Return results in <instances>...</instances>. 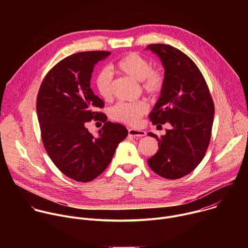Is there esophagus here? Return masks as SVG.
I'll return each mask as SVG.
<instances>
[{
  "mask_svg": "<svg viewBox=\"0 0 248 248\" xmlns=\"http://www.w3.org/2000/svg\"><path fill=\"white\" fill-rule=\"evenodd\" d=\"M128 135L132 136V137H142V136L146 135V132L144 130L130 128V129H128Z\"/></svg>",
  "mask_w": 248,
  "mask_h": 248,
  "instance_id": "1",
  "label": "esophagus"
}]
</instances>
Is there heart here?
<instances>
[{
	"label": "heart",
	"instance_id": "heart-1",
	"mask_svg": "<svg viewBox=\"0 0 248 248\" xmlns=\"http://www.w3.org/2000/svg\"><path fill=\"white\" fill-rule=\"evenodd\" d=\"M115 68L137 81H140L142 90L152 96L162 92L166 83V76L161 68L152 67L150 61L136 53H128L122 57L116 63ZM95 88L106 101L112 99V74L107 68H102L96 75ZM148 112V104L139 100L136 102H120L110 110L113 120L128 124H138L141 117Z\"/></svg>",
	"mask_w": 248,
	"mask_h": 248
}]
</instances>
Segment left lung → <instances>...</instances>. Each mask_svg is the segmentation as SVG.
<instances>
[{
    "label": "left lung",
    "mask_w": 248,
    "mask_h": 248,
    "mask_svg": "<svg viewBox=\"0 0 248 248\" xmlns=\"http://www.w3.org/2000/svg\"><path fill=\"white\" fill-rule=\"evenodd\" d=\"M165 67L166 83L149 119L153 124L169 123L159 138L157 153L148 159L151 170L162 178L181 179L202 161L210 143L215 107L204 77L185 53L166 44H151ZM160 124L159 125L158 124Z\"/></svg>",
    "instance_id": "8db88e82"
}]
</instances>
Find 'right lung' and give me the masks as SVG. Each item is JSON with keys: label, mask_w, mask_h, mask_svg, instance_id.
<instances>
[{"label": "right lung", "mask_w": 248, "mask_h": 248, "mask_svg": "<svg viewBox=\"0 0 248 248\" xmlns=\"http://www.w3.org/2000/svg\"><path fill=\"white\" fill-rule=\"evenodd\" d=\"M107 51L70 55L54 65L44 78L36 101L44 147L55 166L79 183L96 179L110 164L128 131L107 122L98 111L104 102L90 88L95 64L110 56ZM92 119L104 123L98 139L88 131Z\"/></svg>", "instance_id": "right-lung-1"}]
</instances>
